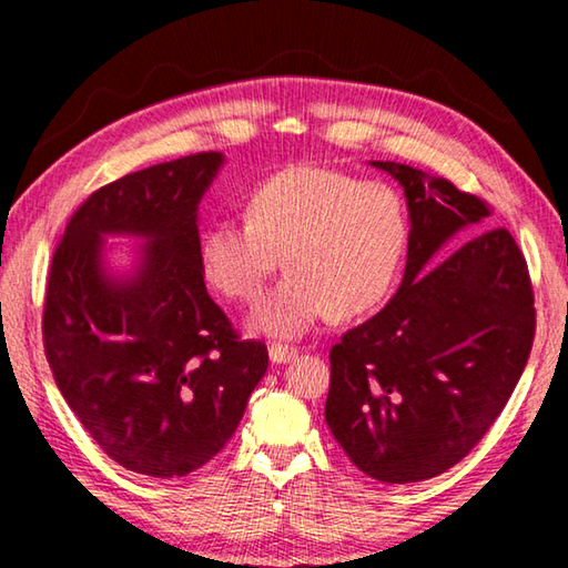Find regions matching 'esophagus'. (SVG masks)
I'll list each match as a JSON object with an SVG mask.
<instances>
[{
  "label": "esophagus",
  "mask_w": 568,
  "mask_h": 568,
  "mask_svg": "<svg viewBox=\"0 0 568 568\" xmlns=\"http://www.w3.org/2000/svg\"><path fill=\"white\" fill-rule=\"evenodd\" d=\"M267 355H271L273 363H291L295 355H297V348H293V345L273 343L271 348H267Z\"/></svg>",
  "instance_id": "1"
}]
</instances>
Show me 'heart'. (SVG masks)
Returning a JSON list of instances; mask_svg holds the SVG:
<instances>
[{
	"mask_svg": "<svg viewBox=\"0 0 568 568\" xmlns=\"http://www.w3.org/2000/svg\"><path fill=\"white\" fill-rule=\"evenodd\" d=\"M408 235L396 190L303 162L250 190L245 223H207L197 261L217 293L253 303L283 255L287 275L250 315V331L285 341L328 313L358 318L376 311L398 281Z\"/></svg>",
	"mask_w": 568,
	"mask_h": 568,
	"instance_id": "b5f03b06",
	"label": "heart"
}]
</instances>
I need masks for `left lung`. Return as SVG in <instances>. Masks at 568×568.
I'll use <instances>...</instances> for the list:
<instances>
[{
    "instance_id": "left-lung-1",
    "label": "left lung",
    "mask_w": 568,
    "mask_h": 568,
    "mask_svg": "<svg viewBox=\"0 0 568 568\" xmlns=\"http://www.w3.org/2000/svg\"><path fill=\"white\" fill-rule=\"evenodd\" d=\"M371 165L406 192L408 261L388 305L333 345L325 420L363 474L416 484L456 466L511 398L534 291L506 227L475 234L491 215L484 200L398 162Z\"/></svg>"
}]
</instances>
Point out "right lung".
<instances>
[{"label":"right lung","mask_w":568,"mask_h":568,"mask_svg":"<svg viewBox=\"0 0 568 568\" xmlns=\"http://www.w3.org/2000/svg\"><path fill=\"white\" fill-rule=\"evenodd\" d=\"M223 168L197 152L130 172L84 200L47 277L42 338L84 430L134 474L178 478L223 450L267 371L207 295L197 205ZM149 243L130 276L103 267V235Z\"/></svg>","instance_id":"1"}]
</instances>
